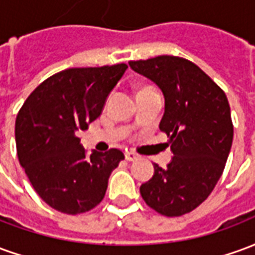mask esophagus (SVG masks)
Instances as JSON below:
<instances>
[{"label":"esophagus","instance_id":"obj_1","mask_svg":"<svg viewBox=\"0 0 255 255\" xmlns=\"http://www.w3.org/2000/svg\"><path fill=\"white\" fill-rule=\"evenodd\" d=\"M126 158H127V161H136L139 158V155L136 153H133V151H127Z\"/></svg>","mask_w":255,"mask_h":255}]
</instances>
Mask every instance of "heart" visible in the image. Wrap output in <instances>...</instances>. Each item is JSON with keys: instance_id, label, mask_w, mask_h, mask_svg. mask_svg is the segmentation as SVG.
<instances>
[{"instance_id": "obj_1", "label": "heart", "mask_w": 255, "mask_h": 255, "mask_svg": "<svg viewBox=\"0 0 255 255\" xmlns=\"http://www.w3.org/2000/svg\"><path fill=\"white\" fill-rule=\"evenodd\" d=\"M154 87H151L149 84H143V86H139L138 87V94L139 93H143V91H149V90H153Z\"/></svg>"}]
</instances>
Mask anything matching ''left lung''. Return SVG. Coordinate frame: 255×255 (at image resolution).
I'll use <instances>...</instances> for the list:
<instances>
[{
	"mask_svg": "<svg viewBox=\"0 0 255 255\" xmlns=\"http://www.w3.org/2000/svg\"><path fill=\"white\" fill-rule=\"evenodd\" d=\"M153 80L165 98L160 129L169 138L173 158L140 186L144 202L157 213L179 217L198 208L223 175L234 124L227 95L197 64L176 56L129 61Z\"/></svg>",
	"mask_w": 255,
	"mask_h": 255,
	"instance_id": "8db88e82",
	"label": "left lung"
}]
</instances>
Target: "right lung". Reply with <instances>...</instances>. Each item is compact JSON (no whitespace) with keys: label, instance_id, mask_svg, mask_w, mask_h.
Returning <instances> with one entry per match:
<instances>
[{"label":"right lung","instance_id":"add662e5","mask_svg":"<svg viewBox=\"0 0 255 255\" xmlns=\"http://www.w3.org/2000/svg\"><path fill=\"white\" fill-rule=\"evenodd\" d=\"M127 64L68 68L42 82L20 108L14 135L20 165L36 194L61 213L80 214L105 197L124 153L89 155L78 133L100 116Z\"/></svg>","mask_w":255,"mask_h":255}]
</instances>
